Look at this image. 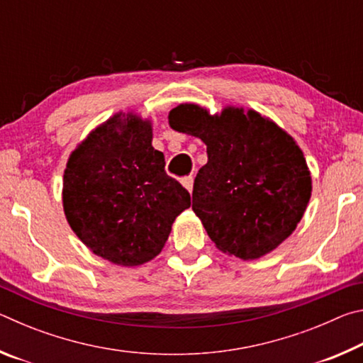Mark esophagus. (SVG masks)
<instances>
[{
  "label": "esophagus",
  "instance_id": "1",
  "mask_svg": "<svg viewBox=\"0 0 363 363\" xmlns=\"http://www.w3.org/2000/svg\"><path fill=\"white\" fill-rule=\"evenodd\" d=\"M181 182H182V186L189 190V192H192V189H194V177L192 176L182 177Z\"/></svg>",
  "mask_w": 363,
  "mask_h": 363
}]
</instances>
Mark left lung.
Here are the masks:
<instances>
[{"instance_id":"left-lung-1","label":"left lung","mask_w":363,"mask_h":363,"mask_svg":"<svg viewBox=\"0 0 363 363\" xmlns=\"http://www.w3.org/2000/svg\"><path fill=\"white\" fill-rule=\"evenodd\" d=\"M168 120L174 131L206 144L192 210L223 253L257 259L291 235L309 203L312 179L290 134L251 108L210 115L196 104H181Z\"/></svg>"}]
</instances>
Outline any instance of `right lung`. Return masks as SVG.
I'll use <instances>...</instances> for the list:
<instances>
[{
    "label": "right lung",
    "instance_id": "add662e5",
    "mask_svg": "<svg viewBox=\"0 0 363 363\" xmlns=\"http://www.w3.org/2000/svg\"><path fill=\"white\" fill-rule=\"evenodd\" d=\"M62 203L72 230L94 255L125 267L160 255L190 195L152 147V123L116 113L70 153Z\"/></svg>",
    "mask_w": 363,
    "mask_h": 363
}]
</instances>
